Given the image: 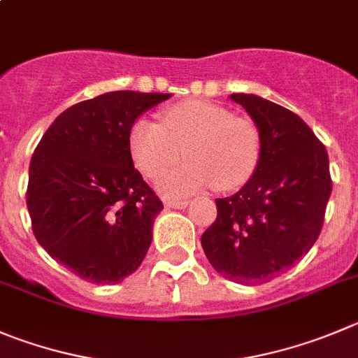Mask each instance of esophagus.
<instances>
[{"label": "esophagus", "instance_id": "esophagus-1", "mask_svg": "<svg viewBox=\"0 0 358 358\" xmlns=\"http://www.w3.org/2000/svg\"><path fill=\"white\" fill-rule=\"evenodd\" d=\"M164 205H166V208L183 210V208H187L189 201H185V199H166V201H164Z\"/></svg>", "mask_w": 358, "mask_h": 358}]
</instances>
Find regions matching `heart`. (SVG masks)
<instances>
[{
    "label": "heart",
    "mask_w": 358,
    "mask_h": 358,
    "mask_svg": "<svg viewBox=\"0 0 358 358\" xmlns=\"http://www.w3.org/2000/svg\"><path fill=\"white\" fill-rule=\"evenodd\" d=\"M134 164L157 180L180 160L185 164L160 182L166 194L182 196L213 185L235 190L245 185L262 159V134L245 116L208 100H185L160 113V125L139 118L130 127Z\"/></svg>",
    "instance_id": "1"
}]
</instances>
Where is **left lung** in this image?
<instances>
[{"label":"left lung","instance_id":"8db88e82","mask_svg":"<svg viewBox=\"0 0 358 358\" xmlns=\"http://www.w3.org/2000/svg\"><path fill=\"white\" fill-rule=\"evenodd\" d=\"M258 125L262 159L252 178L215 199L201 236L210 265L240 285L266 282L315 245L332 192L329 155L300 116L252 93H231Z\"/></svg>","mask_w":358,"mask_h":358}]
</instances>
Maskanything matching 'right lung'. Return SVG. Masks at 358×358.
<instances>
[{
    "mask_svg": "<svg viewBox=\"0 0 358 358\" xmlns=\"http://www.w3.org/2000/svg\"><path fill=\"white\" fill-rule=\"evenodd\" d=\"M171 93L111 92L63 111L29 162L26 203L48 255L95 285L134 273L164 208L134 168V122Z\"/></svg>",
    "mask_w": 358,
    "mask_h": 358,
    "instance_id": "1",
    "label": "right lung"
}]
</instances>
